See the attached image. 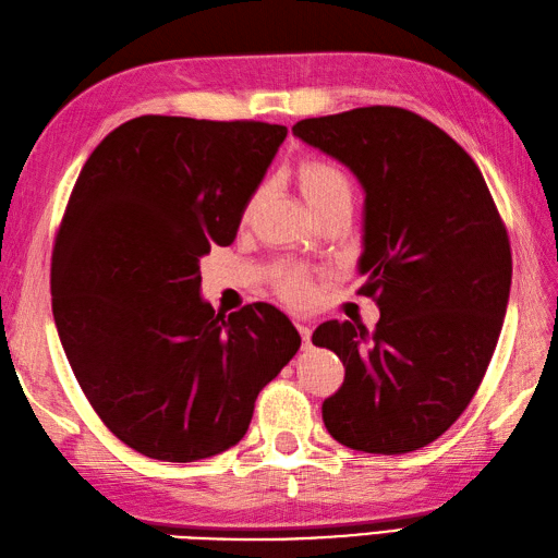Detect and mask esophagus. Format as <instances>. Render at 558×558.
Wrapping results in <instances>:
<instances>
[{"label":"esophagus","mask_w":558,"mask_h":558,"mask_svg":"<svg viewBox=\"0 0 558 558\" xmlns=\"http://www.w3.org/2000/svg\"><path fill=\"white\" fill-rule=\"evenodd\" d=\"M295 327H299V331H301V337H303L305 345L311 343V337H313V325H311V322H299V325H295Z\"/></svg>","instance_id":"obj_1"}]
</instances>
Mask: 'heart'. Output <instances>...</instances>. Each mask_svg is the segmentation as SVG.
<instances>
[{
	"label": "heart",
	"mask_w": 558,
	"mask_h": 558,
	"mask_svg": "<svg viewBox=\"0 0 558 558\" xmlns=\"http://www.w3.org/2000/svg\"><path fill=\"white\" fill-rule=\"evenodd\" d=\"M295 177H299V185L305 195L307 205H311L315 213L322 207H327L337 201H351L353 197V183L349 174L339 167L329 162V159L319 157H307L295 169ZM259 195H255L247 209L255 205ZM277 291L287 303L291 305H305L313 299V277L307 275L305 269L287 267L277 271Z\"/></svg>",
	"instance_id": "heart-1"
}]
</instances>
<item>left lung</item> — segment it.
<instances>
[{
	"mask_svg": "<svg viewBox=\"0 0 558 558\" xmlns=\"http://www.w3.org/2000/svg\"><path fill=\"white\" fill-rule=\"evenodd\" d=\"M293 135L361 181V293L379 305L373 333L349 319L315 329L345 367L322 420L355 451L423 449L473 401L497 349L509 233L473 157L413 111L357 107L303 119Z\"/></svg>",
	"mask_w": 558,
	"mask_h": 558,
	"instance_id": "left-lung-1",
	"label": "left lung"
}]
</instances>
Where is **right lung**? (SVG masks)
Wrapping results in <instances>:
<instances>
[{"label": "right lung", "mask_w": 558, "mask_h": 558, "mask_svg": "<svg viewBox=\"0 0 558 558\" xmlns=\"http://www.w3.org/2000/svg\"><path fill=\"white\" fill-rule=\"evenodd\" d=\"M287 126L138 117L95 147L52 251V313L85 399L147 458L191 463L239 444L301 337L269 303L229 317L201 257L236 239Z\"/></svg>", "instance_id": "right-lung-1"}]
</instances>
